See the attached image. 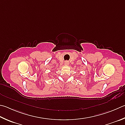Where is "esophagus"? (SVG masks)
I'll list each match as a JSON object with an SVG mask.
<instances>
[{"instance_id":"esophagus-1","label":"esophagus","mask_w":125,"mask_h":125,"mask_svg":"<svg viewBox=\"0 0 125 125\" xmlns=\"http://www.w3.org/2000/svg\"><path fill=\"white\" fill-rule=\"evenodd\" d=\"M64 64H65V65H68V64H69V62H68V61H65Z\"/></svg>"}]
</instances>
